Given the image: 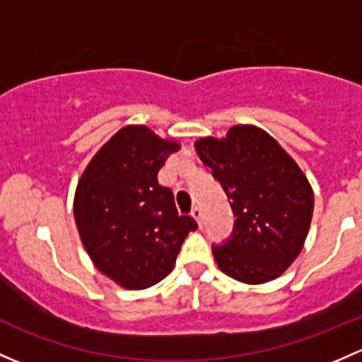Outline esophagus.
Listing matches in <instances>:
<instances>
[{
  "instance_id": "obj_1",
  "label": "esophagus",
  "mask_w": 362,
  "mask_h": 362,
  "mask_svg": "<svg viewBox=\"0 0 362 362\" xmlns=\"http://www.w3.org/2000/svg\"><path fill=\"white\" fill-rule=\"evenodd\" d=\"M191 215H192V218L197 222V226H199V227L203 226V211H201L199 206H194Z\"/></svg>"
}]
</instances>
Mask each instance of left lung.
Returning a JSON list of instances; mask_svg holds the SVG:
<instances>
[{"instance_id": "1", "label": "left lung", "mask_w": 362, "mask_h": 362, "mask_svg": "<svg viewBox=\"0 0 362 362\" xmlns=\"http://www.w3.org/2000/svg\"><path fill=\"white\" fill-rule=\"evenodd\" d=\"M196 151L234 211L229 241L213 246L220 271L246 284L276 279L309 234L314 192L291 156L267 132L232 127L226 139H199Z\"/></svg>"}]
</instances>
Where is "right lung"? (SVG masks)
<instances>
[{
	"mask_svg": "<svg viewBox=\"0 0 362 362\" xmlns=\"http://www.w3.org/2000/svg\"><path fill=\"white\" fill-rule=\"evenodd\" d=\"M177 142L142 124L121 128L93 156L74 196L83 246L104 276L127 290H144L173 271L192 216L178 215L173 192L158 171Z\"/></svg>",
	"mask_w": 362,
	"mask_h": 362,
	"instance_id": "1",
	"label": "right lung"
}]
</instances>
